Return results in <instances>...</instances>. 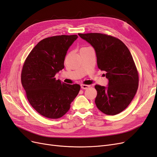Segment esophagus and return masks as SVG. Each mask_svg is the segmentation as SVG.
Instances as JSON below:
<instances>
[{
    "label": "esophagus",
    "instance_id": "obj_1",
    "mask_svg": "<svg viewBox=\"0 0 157 157\" xmlns=\"http://www.w3.org/2000/svg\"><path fill=\"white\" fill-rule=\"evenodd\" d=\"M80 86L82 89H88L90 87V85H87V84H81L80 85Z\"/></svg>",
    "mask_w": 157,
    "mask_h": 157
}]
</instances>
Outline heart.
Returning <instances> with one entry per match:
<instances>
[{"label": "heart", "mask_w": 157, "mask_h": 157, "mask_svg": "<svg viewBox=\"0 0 157 157\" xmlns=\"http://www.w3.org/2000/svg\"><path fill=\"white\" fill-rule=\"evenodd\" d=\"M82 48H86V47H82Z\"/></svg>", "instance_id": "heart-1"}]
</instances>
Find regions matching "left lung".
Wrapping results in <instances>:
<instances>
[{
  "label": "left lung",
  "instance_id": "left-lung-1",
  "mask_svg": "<svg viewBox=\"0 0 157 157\" xmlns=\"http://www.w3.org/2000/svg\"><path fill=\"white\" fill-rule=\"evenodd\" d=\"M95 49L98 68L106 72L108 86L96 84L99 111L115 115L129 105L138 88L139 75L130 50L117 38L98 33L78 34Z\"/></svg>",
  "mask_w": 157,
  "mask_h": 157
}]
</instances>
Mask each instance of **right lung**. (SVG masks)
Instances as JSON below:
<instances>
[{"label":"right lung","instance_id":"1","mask_svg":"<svg viewBox=\"0 0 157 157\" xmlns=\"http://www.w3.org/2000/svg\"><path fill=\"white\" fill-rule=\"evenodd\" d=\"M77 35L46 38L31 51L23 63L21 80L31 105L40 115L59 118L67 113L78 95L80 86L56 80V74L64 68V60Z\"/></svg>","mask_w":157,"mask_h":157}]
</instances>
